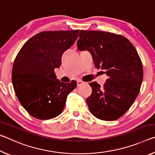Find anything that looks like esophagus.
Returning a JSON list of instances; mask_svg holds the SVG:
<instances>
[{
    "instance_id": "obj_1",
    "label": "esophagus",
    "mask_w": 155,
    "mask_h": 155,
    "mask_svg": "<svg viewBox=\"0 0 155 155\" xmlns=\"http://www.w3.org/2000/svg\"><path fill=\"white\" fill-rule=\"evenodd\" d=\"M83 83H84V82H83L82 81H81V80L77 81V86H80V85H82Z\"/></svg>"
}]
</instances>
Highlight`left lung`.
Segmentation results:
<instances>
[{"label":"left lung","mask_w":155,"mask_h":155,"mask_svg":"<svg viewBox=\"0 0 155 155\" xmlns=\"http://www.w3.org/2000/svg\"><path fill=\"white\" fill-rule=\"evenodd\" d=\"M77 46L87 50L95 67L103 70L109 78L101 87L96 82L86 103L97 118L113 121L120 118L134 103L143 81V66L134 46L127 38L101 31L80 32Z\"/></svg>","instance_id":"1"}]
</instances>
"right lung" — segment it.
Here are the masks:
<instances>
[{
  "label": "right lung",
  "mask_w": 155,
  "mask_h": 155,
  "mask_svg": "<svg viewBox=\"0 0 155 155\" xmlns=\"http://www.w3.org/2000/svg\"><path fill=\"white\" fill-rule=\"evenodd\" d=\"M78 34L79 30L39 33L23 45L15 57L12 74L15 93L26 111L35 118L58 116L68 95L77 86L75 81L61 82L54 71Z\"/></svg>",
  "instance_id": "1"
}]
</instances>
